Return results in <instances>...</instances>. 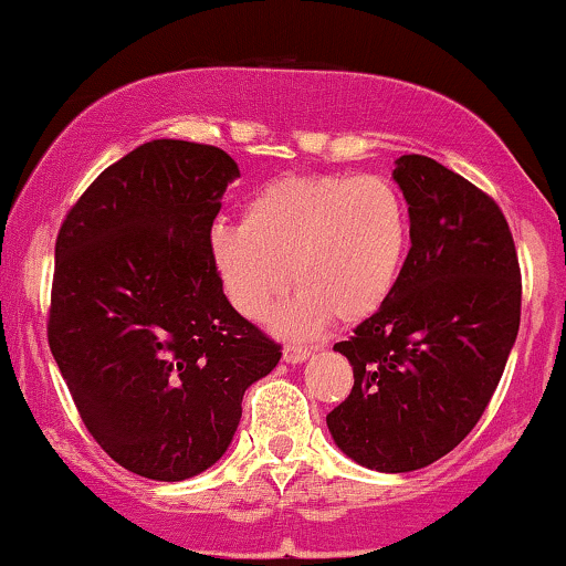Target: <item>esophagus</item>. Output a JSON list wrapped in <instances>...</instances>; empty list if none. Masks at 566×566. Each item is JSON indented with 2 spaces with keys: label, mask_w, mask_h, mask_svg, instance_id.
<instances>
[{
  "label": "esophagus",
  "mask_w": 566,
  "mask_h": 566,
  "mask_svg": "<svg viewBox=\"0 0 566 566\" xmlns=\"http://www.w3.org/2000/svg\"><path fill=\"white\" fill-rule=\"evenodd\" d=\"M310 357V349L307 347H296V344H289V347L283 349V360L296 365V363H304Z\"/></svg>",
  "instance_id": "esophagus-1"
}]
</instances>
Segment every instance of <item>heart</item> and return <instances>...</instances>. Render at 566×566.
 <instances>
[{
  "mask_svg": "<svg viewBox=\"0 0 566 566\" xmlns=\"http://www.w3.org/2000/svg\"><path fill=\"white\" fill-rule=\"evenodd\" d=\"M408 245V203L387 177H283L245 203L243 228L211 230L209 256L249 321H262L294 277L298 294L277 325L312 336L331 315L360 323L381 310Z\"/></svg>",
  "mask_w": 566,
  "mask_h": 566,
  "instance_id": "obj_1",
  "label": "heart"
}]
</instances>
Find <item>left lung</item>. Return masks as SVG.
Returning <instances> with one entry per match:
<instances>
[{
  "label": "left lung",
  "instance_id": "obj_1",
  "mask_svg": "<svg viewBox=\"0 0 566 566\" xmlns=\"http://www.w3.org/2000/svg\"><path fill=\"white\" fill-rule=\"evenodd\" d=\"M395 164L410 251L384 307L334 344L355 387L325 416L352 461L387 474L440 461L476 427L522 315L520 259L501 206L434 158Z\"/></svg>",
  "mask_w": 566,
  "mask_h": 566
}]
</instances>
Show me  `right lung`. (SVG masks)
Listing matches in <instances>:
<instances>
[{"mask_svg": "<svg viewBox=\"0 0 566 566\" xmlns=\"http://www.w3.org/2000/svg\"><path fill=\"white\" fill-rule=\"evenodd\" d=\"M224 150L153 139L71 206L55 241L50 338L86 431L124 469L182 482L214 467L243 391L281 344L232 310L209 256Z\"/></svg>", "mask_w": 566, "mask_h": 566, "instance_id": "right-lung-1", "label": "right lung"}]
</instances>
